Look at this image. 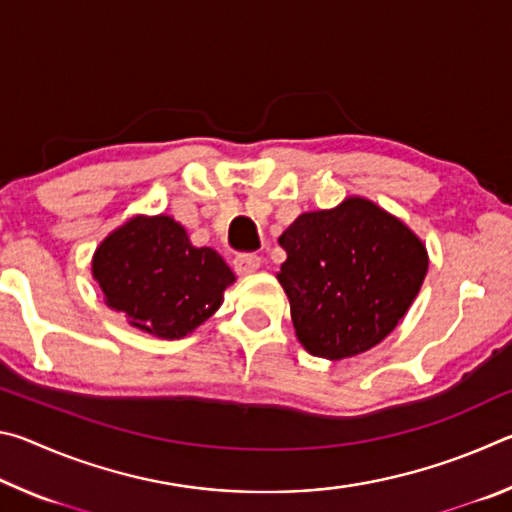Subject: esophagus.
<instances>
[{"instance_id":"esophagus-1","label":"esophagus","mask_w":512,"mask_h":512,"mask_svg":"<svg viewBox=\"0 0 512 512\" xmlns=\"http://www.w3.org/2000/svg\"><path fill=\"white\" fill-rule=\"evenodd\" d=\"M235 271L239 273V275H250V273H255L257 268H259V264H262V259H259L257 255H237L235 257Z\"/></svg>"}]
</instances>
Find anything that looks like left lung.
I'll use <instances>...</instances> for the list:
<instances>
[{
    "mask_svg": "<svg viewBox=\"0 0 512 512\" xmlns=\"http://www.w3.org/2000/svg\"><path fill=\"white\" fill-rule=\"evenodd\" d=\"M280 246L287 262L277 280L298 341L329 361L384 341L409 311L429 268L418 235L361 196L300 214L280 235Z\"/></svg>",
    "mask_w": 512,
    "mask_h": 512,
    "instance_id": "obj_1",
    "label": "left lung"
}]
</instances>
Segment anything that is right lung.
Masks as SVG:
<instances>
[{
	"label": "right lung",
	"mask_w": 512,
	"mask_h": 512,
	"mask_svg": "<svg viewBox=\"0 0 512 512\" xmlns=\"http://www.w3.org/2000/svg\"><path fill=\"white\" fill-rule=\"evenodd\" d=\"M92 277L110 309L158 339H183L223 302L235 273L167 214L133 216L101 241Z\"/></svg>",
	"instance_id": "right-lung-1"
}]
</instances>
